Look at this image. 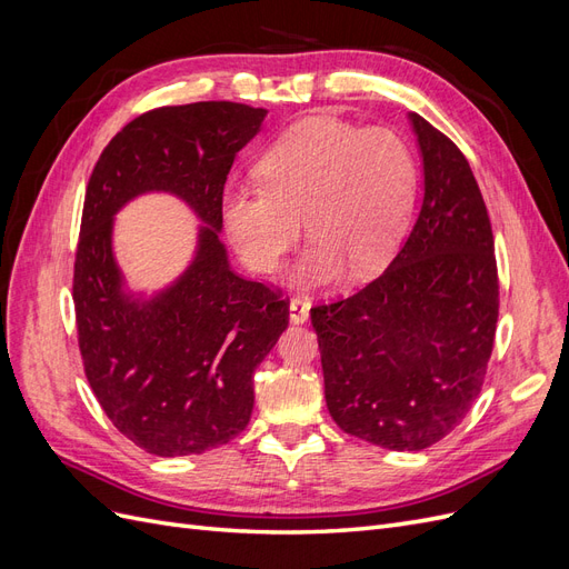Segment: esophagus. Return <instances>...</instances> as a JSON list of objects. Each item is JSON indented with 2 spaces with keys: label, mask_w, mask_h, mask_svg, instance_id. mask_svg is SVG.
<instances>
[{
  "label": "esophagus",
  "mask_w": 569,
  "mask_h": 569,
  "mask_svg": "<svg viewBox=\"0 0 569 569\" xmlns=\"http://www.w3.org/2000/svg\"><path fill=\"white\" fill-rule=\"evenodd\" d=\"M308 311H311V303L303 299H291L289 301V320L295 325H301L308 320Z\"/></svg>",
  "instance_id": "esophagus-1"
}]
</instances>
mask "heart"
<instances>
[{
    "label": "heart",
    "mask_w": 569,
    "mask_h": 569,
    "mask_svg": "<svg viewBox=\"0 0 569 569\" xmlns=\"http://www.w3.org/2000/svg\"><path fill=\"white\" fill-rule=\"evenodd\" d=\"M261 187L222 197V226L242 263L280 270L299 239H311L297 280L325 284L380 272L399 249L418 194V159L399 132L318 116L289 128L256 163Z\"/></svg>",
    "instance_id": "b5f03b06"
}]
</instances>
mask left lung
Here are the masks:
<instances>
[{"label": "left lung", "instance_id": "left-lung-1", "mask_svg": "<svg viewBox=\"0 0 569 569\" xmlns=\"http://www.w3.org/2000/svg\"><path fill=\"white\" fill-rule=\"evenodd\" d=\"M425 197L389 268L356 295L311 308L332 420L389 451L453 432L485 385L498 272L485 199L462 151L418 113Z\"/></svg>", "mask_w": 569, "mask_h": 569}]
</instances>
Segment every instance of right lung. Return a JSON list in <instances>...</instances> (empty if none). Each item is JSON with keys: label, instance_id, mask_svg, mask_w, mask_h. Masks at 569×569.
Here are the masks:
<instances>
[{"label": "right lung", "instance_id": "obj_1", "mask_svg": "<svg viewBox=\"0 0 569 569\" xmlns=\"http://www.w3.org/2000/svg\"><path fill=\"white\" fill-rule=\"evenodd\" d=\"M266 109L197 101L137 116L101 151L82 206L73 303L84 375L123 437L161 458L199 456L249 425L253 372L289 325V303L230 268L222 189ZM170 191L204 222L196 261L157 298L122 289L112 216Z\"/></svg>", "mask_w": 569, "mask_h": 569}]
</instances>
